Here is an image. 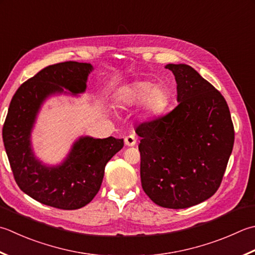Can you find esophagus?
I'll use <instances>...</instances> for the list:
<instances>
[{
    "label": "esophagus",
    "mask_w": 255,
    "mask_h": 255,
    "mask_svg": "<svg viewBox=\"0 0 255 255\" xmlns=\"http://www.w3.org/2000/svg\"><path fill=\"white\" fill-rule=\"evenodd\" d=\"M136 142H137V139H136V137L133 136V134H128L127 137H125V144H126V146H128V147L134 146Z\"/></svg>",
    "instance_id": "34e87169"
}]
</instances>
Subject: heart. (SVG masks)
<instances>
[{"mask_svg": "<svg viewBox=\"0 0 255 255\" xmlns=\"http://www.w3.org/2000/svg\"><path fill=\"white\" fill-rule=\"evenodd\" d=\"M116 101L123 108L140 105L144 116L154 117L166 109L168 93L161 85H153L150 81H134L118 89Z\"/></svg>", "mask_w": 255, "mask_h": 255, "instance_id": "b5f03b06", "label": "heart"}]
</instances>
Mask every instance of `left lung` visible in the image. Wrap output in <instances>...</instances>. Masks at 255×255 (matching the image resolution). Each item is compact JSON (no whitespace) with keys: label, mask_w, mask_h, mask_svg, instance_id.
<instances>
[{"label":"left lung","mask_w":255,"mask_h":255,"mask_svg":"<svg viewBox=\"0 0 255 255\" xmlns=\"http://www.w3.org/2000/svg\"><path fill=\"white\" fill-rule=\"evenodd\" d=\"M178 106L136 128L140 137L143 191L158 206L184 209L220 187L232 152L234 129L221 93L186 64H168Z\"/></svg>","instance_id":"left-lung-1"}]
</instances>
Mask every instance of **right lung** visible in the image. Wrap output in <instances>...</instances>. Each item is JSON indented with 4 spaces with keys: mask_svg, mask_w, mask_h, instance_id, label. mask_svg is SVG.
Returning <instances> with one entry per match:
<instances>
[{
    "mask_svg": "<svg viewBox=\"0 0 255 255\" xmlns=\"http://www.w3.org/2000/svg\"><path fill=\"white\" fill-rule=\"evenodd\" d=\"M93 69L89 63L51 65L23 83L9 104L2 134L14 179L24 193L49 207L76 210L91 202L101 189L105 166L124 147V139L82 136L55 166L34 152L32 131L44 102L54 95L85 93Z\"/></svg>",
    "mask_w": 255,
    "mask_h": 255,
    "instance_id": "1",
    "label": "right lung"
}]
</instances>
